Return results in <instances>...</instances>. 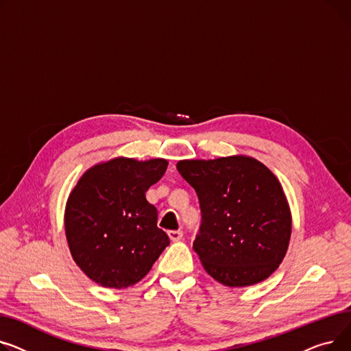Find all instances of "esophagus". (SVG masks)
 Here are the masks:
<instances>
[{
  "mask_svg": "<svg viewBox=\"0 0 351 351\" xmlns=\"http://www.w3.org/2000/svg\"><path fill=\"white\" fill-rule=\"evenodd\" d=\"M169 237H170V239L173 242H177V241H180L182 238V231H180V230L178 231H170Z\"/></svg>",
  "mask_w": 351,
  "mask_h": 351,
  "instance_id": "1",
  "label": "esophagus"
}]
</instances>
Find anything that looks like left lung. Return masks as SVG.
Masks as SVG:
<instances>
[{
    "label": "left lung",
    "mask_w": 351,
    "mask_h": 351,
    "mask_svg": "<svg viewBox=\"0 0 351 351\" xmlns=\"http://www.w3.org/2000/svg\"><path fill=\"white\" fill-rule=\"evenodd\" d=\"M181 177L201 208L193 248L204 269L225 286H251L269 278L283 261L292 215L275 174L252 157L181 160Z\"/></svg>",
    "instance_id": "8db88e82"
}]
</instances>
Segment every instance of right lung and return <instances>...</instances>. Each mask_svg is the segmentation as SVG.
I'll return each mask as SVG.
<instances>
[{
	"label": "right lung",
	"mask_w": 351,
	"mask_h": 351,
	"mask_svg": "<svg viewBox=\"0 0 351 351\" xmlns=\"http://www.w3.org/2000/svg\"><path fill=\"white\" fill-rule=\"evenodd\" d=\"M167 166L164 158H113L89 169L72 190L65 210L68 245L96 283L114 289L137 283L169 246L157 208L146 198Z\"/></svg>",
	"instance_id": "obj_1"
}]
</instances>
